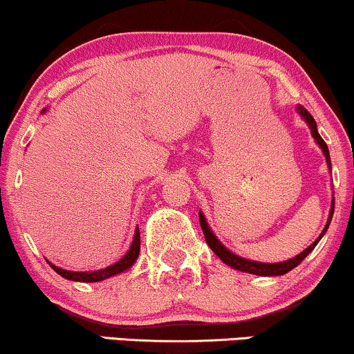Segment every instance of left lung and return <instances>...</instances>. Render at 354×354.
I'll return each instance as SVG.
<instances>
[{"mask_svg":"<svg viewBox=\"0 0 354 354\" xmlns=\"http://www.w3.org/2000/svg\"><path fill=\"white\" fill-rule=\"evenodd\" d=\"M298 113H299V115H301L304 120H306V124L309 125V129H311V133H313L314 140H316V143L319 145V148L322 149L324 156H326V161H327L328 169H332V166H330V154H328L327 143L324 142L322 137L317 132L316 120H314L313 115L309 114L308 111L303 108V106H298ZM333 206H335V200H332V206H330V212H328L327 224H326V227H324L322 234L317 236V240L314 241V243L309 245L308 248L303 251V253H299L298 256H295V258L288 259V261H283V263L268 264V263H256V261H250V259L240 258V256H236L235 253H232V251L227 250L225 246L222 245L219 240H217V236L212 234L211 227L207 225V222L205 219V216H203V212H200V224H201L203 234H205L206 243L209 245V248L214 251V253L221 258V261H224L227 266H230L232 269L241 270V272H248V274H254V275H264V277H269V275H283V274L290 272V270L297 268V266L301 263V261L306 258V256L311 253L314 248H316V245L319 243V240L322 239L324 234H326L327 229H328V225H330V221H332V216H333Z\"/></svg>","mask_w":354,"mask_h":354,"instance_id":"obj_1","label":"left lung"}]
</instances>
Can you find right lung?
<instances>
[{
	"mask_svg": "<svg viewBox=\"0 0 354 354\" xmlns=\"http://www.w3.org/2000/svg\"><path fill=\"white\" fill-rule=\"evenodd\" d=\"M43 113H45V109H43ZM138 254H140V230L137 227V230H135V235H133V241L132 245H130L127 253H125L118 263L113 266H108V268L100 269V270H91V272L90 270L88 272H74V270L56 268V266L51 264L50 261H48V264H50L53 270H56L61 277H64L67 280H75V282H101V280L109 279L113 277V275H118L120 272H124V270H127L130 266H133L135 261H137Z\"/></svg>",
	"mask_w": 354,
	"mask_h": 354,
	"instance_id": "add662e5",
	"label": "right lung"
}]
</instances>
